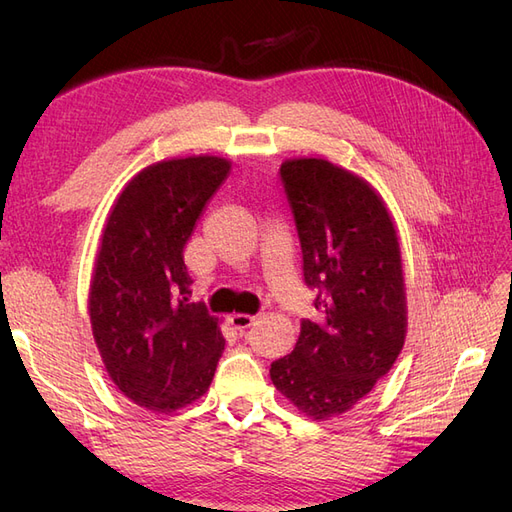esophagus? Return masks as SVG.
<instances>
[{
    "mask_svg": "<svg viewBox=\"0 0 512 512\" xmlns=\"http://www.w3.org/2000/svg\"><path fill=\"white\" fill-rule=\"evenodd\" d=\"M254 322H256V318H254V316H247V314H232V316H230V324H232V327H235L237 331L250 329Z\"/></svg>",
    "mask_w": 512,
    "mask_h": 512,
    "instance_id": "1",
    "label": "esophagus"
}]
</instances>
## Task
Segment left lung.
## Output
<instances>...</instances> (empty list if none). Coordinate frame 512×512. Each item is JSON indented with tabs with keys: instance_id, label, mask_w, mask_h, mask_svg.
<instances>
[{
	"instance_id": "obj_1",
	"label": "left lung",
	"mask_w": 512,
	"mask_h": 512,
	"mask_svg": "<svg viewBox=\"0 0 512 512\" xmlns=\"http://www.w3.org/2000/svg\"><path fill=\"white\" fill-rule=\"evenodd\" d=\"M280 179L318 316L301 322L294 350L271 363V380L320 421L363 399L404 348L399 243L382 198L348 170L303 158L284 162Z\"/></svg>"
}]
</instances>
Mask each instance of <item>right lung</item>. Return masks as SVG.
I'll return each instance as SVG.
<instances>
[{"label": "right lung", "instance_id": "obj_1", "mask_svg": "<svg viewBox=\"0 0 512 512\" xmlns=\"http://www.w3.org/2000/svg\"><path fill=\"white\" fill-rule=\"evenodd\" d=\"M228 173L213 156L153 164L108 215L89 316L108 376L136 406L173 412L213 380L226 339L207 307L188 301L183 250Z\"/></svg>", "mask_w": 512, "mask_h": 512}]
</instances>
